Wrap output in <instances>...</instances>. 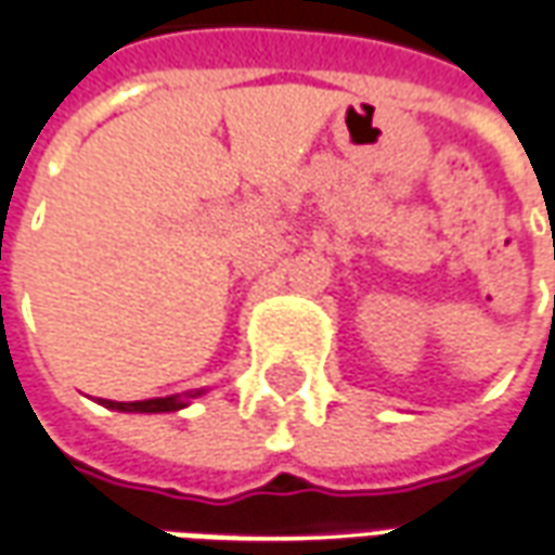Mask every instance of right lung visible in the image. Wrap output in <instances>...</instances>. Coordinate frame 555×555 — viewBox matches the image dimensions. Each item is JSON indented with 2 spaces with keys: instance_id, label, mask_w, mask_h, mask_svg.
I'll use <instances>...</instances> for the list:
<instances>
[{
  "instance_id": "right-lung-1",
  "label": "right lung",
  "mask_w": 555,
  "mask_h": 555,
  "mask_svg": "<svg viewBox=\"0 0 555 555\" xmlns=\"http://www.w3.org/2000/svg\"><path fill=\"white\" fill-rule=\"evenodd\" d=\"M204 390H189V393H173V397H156V399H141V402H114V399H102L104 409H114V412H141V414H158V412H180L189 405V399L201 397Z\"/></svg>"
}]
</instances>
